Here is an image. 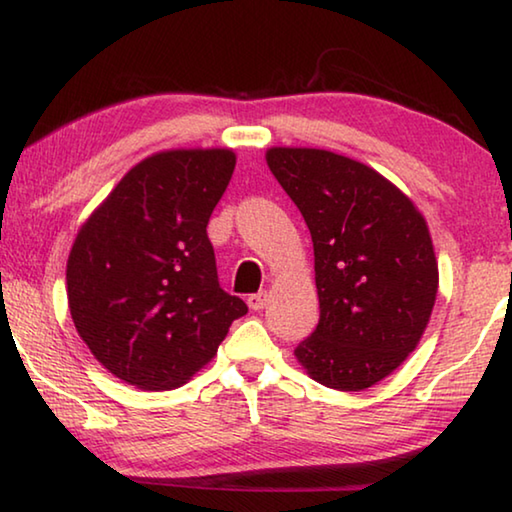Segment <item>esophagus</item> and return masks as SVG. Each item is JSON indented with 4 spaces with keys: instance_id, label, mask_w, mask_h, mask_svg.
I'll return each mask as SVG.
<instances>
[{
    "instance_id": "34e87169",
    "label": "esophagus",
    "mask_w": 512,
    "mask_h": 512,
    "mask_svg": "<svg viewBox=\"0 0 512 512\" xmlns=\"http://www.w3.org/2000/svg\"><path fill=\"white\" fill-rule=\"evenodd\" d=\"M266 300H268L266 291L253 293V296H248V307H250V309H255V311H259V309H264V307H266Z\"/></svg>"
}]
</instances>
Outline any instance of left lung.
<instances>
[{
    "label": "left lung",
    "mask_w": 512,
    "mask_h": 512,
    "mask_svg": "<svg viewBox=\"0 0 512 512\" xmlns=\"http://www.w3.org/2000/svg\"><path fill=\"white\" fill-rule=\"evenodd\" d=\"M314 241L320 318L296 348L311 379L363 391L420 343L438 293L424 216L375 169L323 149L266 151Z\"/></svg>",
    "instance_id": "obj_1"
}]
</instances>
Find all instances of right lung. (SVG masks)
I'll return each instance as SVG.
<instances>
[{
    "label": "right lung",
    "instance_id": "right-lung-1",
    "mask_svg": "<svg viewBox=\"0 0 512 512\" xmlns=\"http://www.w3.org/2000/svg\"><path fill=\"white\" fill-rule=\"evenodd\" d=\"M235 162L230 149L155 153L119 180L76 235L69 314L101 366L126 384L183 386L248 311L219 287L207 239Z\"/></svg>",
    "mask_w": 512,
    "mask_h": 512
}]
</instances>
